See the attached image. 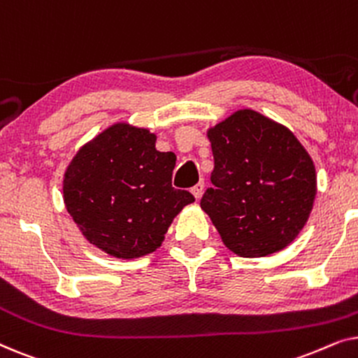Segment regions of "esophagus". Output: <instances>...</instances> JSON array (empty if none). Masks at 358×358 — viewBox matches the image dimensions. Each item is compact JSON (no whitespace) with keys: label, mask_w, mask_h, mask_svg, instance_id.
Returning <instances> with one entry per match:
<instances>
[{"label":"esophagus","mask_w":358,"mask_h":358,"mask_svg":"<svg viewBox=\"0 0 358 358\" xmlns=\"http://www.w3.org/2000/svg\"><path fill=\"white\" fill-rule=\"evenodd\" d=\"M203 189H205V184H203V180H200V182L197 184V185H194L192 187V194H194V197L195 199H200L202 197V194H203Z\"/></svg>","instance_id":"obj_1"}]
</instances>
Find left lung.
Here are the masks:
<instances>
[{
  "instance_id": "1",
  "label": "left lung",
  "mask_w": 358,
  "mask_h": 358,
  "mask_svg": "<svg viewBox=\"0 0 358 358\" xmlns=\"http://www.w3.org/2000/svg\"><path fill=\"white\" fill-rule=\"evenodd\" d=\"M215 168L200 207L241 257L282 251L308 222L316 171L287 127L241 109L208 129Z\"/></svg>"
}]
</instances>
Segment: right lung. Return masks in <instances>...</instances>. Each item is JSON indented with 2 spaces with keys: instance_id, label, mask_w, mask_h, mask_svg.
<instances>
[{
  "instance_id": "1",
  "label": "right lung",
  "mask_w": 358,
  "mask_h": 358,
  "mask_svg": "<svg viewBox=\"0 0 358 358\" xmlns=\"http://www.w3.org/2000/svg\"><path fill=\"white\" fill-rule=\"evenodd\" d=\"M156 135L125 122L81 146L63 178V200L85 238L117 259L156 251L176 215L194 202L171 185L176 155Z\"/></svg>"
}]
</instances>
